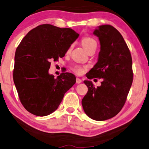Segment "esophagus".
I'll list each match as a JSON object with an SVG mask.
<instances>
[{
	"label": "esophagus",
	"mask_w": 149,
	"mask_h": 149,
	"mask_svg": "<svg viewBox=\"0 0 149 149\" xmlns=\"http://www.w3.org/2000/svg\"><path fill=\"white\" fill-rule=\"evenodd\" d=\"M82 82V80H81V79H80L79 78H76V83L77 84H80Z\"/></svg>",
	"instance_id": "34e87169"
}]
</instances>
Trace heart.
Returning a JSON list of instances; mask_svg holds the SVG:
<instances>
[{"label":"heart","instance_id":"1","mask_svg":"<svg viewBox=\"0 0 149 149\" xmlns=\"http://www.w3.org/2000/svg\"><path fill=\"white\" fill-rule=\"evenodd\" d=\"M82 46L84 47V49L87 51V52L91 49L97 47V42L95 39L91 37H84L82 39ZM71 49V48H69L68 49V52H69ZM87 67L86 66H81V65H75L72 67V70L74 73H76L78 75H81L84 73V70H86Z\"/></svg>","mask_w":149,"mask_h":149}]
</instances>
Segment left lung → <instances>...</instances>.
<instances>
[{
    "label": "left lung",
    "mask_w": 149,
    "mask_h": 149,
    "mask_svg": "<svg viewBox=\"0 0 149 149\" xmlns=\"http://www.w3.org/2000/svg\"><path fill=\"white\" fill-rule=\"evenodd\" d=\"M93 34L98 37L100 51L97 63L86 76L90 80L102 78V82L95 87L91 81H84L88 91L82 104L90 118L103 121L116 116L125 104L133 82L132 58L121 33L113 26H99Z\"/></svg>",
    "instance_id": "8db88e82"
}]
</instances>
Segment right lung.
<instances>
[{"label":"right lung","instance_id":"obj_1","mask_svg":"<svg viewBox=\"0 0 149 149\" xmlns=\"http://www.w3.org/2000/svg\"><path fill=\"white\" fill-rule=\"evenodd\" d=\"M79 36L70 28L40 24L29 31L15 53L13 78L20 102L37 116L55 111L65 93L76 83V76L63 73L57 78L49 73L51 60L65 56Z\"/></svg>","mask_w":149,"mask_h":149}]
</instances>
